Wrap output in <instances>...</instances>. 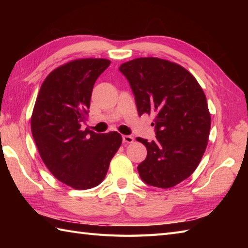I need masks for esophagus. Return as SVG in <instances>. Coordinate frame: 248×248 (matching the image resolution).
<instances>
[{
    "label": "esophagus",
    "instance_id": "1",
    "mask_svg": "<svg viewBox=\"0 0 248 248\" xmlns=\"http://www.w3.org/2000/svg\"><path fill=\"white\" fill-rule=\"evenodd\" d=\"M133 140H134V139L131 135H123V141H124V143L131 144V143H133Z\"/></svg>",
    "mask_w": 248,
    "mask_h": 248
}]
</instances>
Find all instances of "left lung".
Returning a JSON list of instances; mask_svg holds the SVG:
<instances>
[{
    "label": "left lung",
    "instance_id": "1",
    "mask_svg": "<svg viewBox=\"0 0 248 248\" xmlns=\"http://www.w3.org/2000/svg\"><path fill=\"white\" fill-rule=\"evenodd\" d=\"M119 70L132 88L139 115H155L156 140L136 139L147 148L140 176L152 186H175L195 171L208 145L211 114L202 88L186 68L157 57L124 62Z\"/></svg>",
    "mask_w": 248,
    "mask_h": 248
}]
</instances>
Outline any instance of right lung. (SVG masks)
<instances>
[{"instance_id": "add662e5", "label": "right lung", "mask_w": 248, "mask_h": 248, "mask_svg": "<svg viewBox=\"0 0 248 248\" xmlns=\"http://www.w3.org/2000/svg\"><path fill=\"white\" fill-rule=\"evenodd\" d=\"M109 64L105 59H78L55 68L41 84L31 113L41 160L57 180L75 189L99 186L123 143L116 131L98 134L81 128L93 84Z\"/></svg>"}]
</instances>
